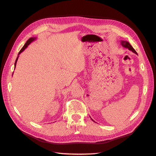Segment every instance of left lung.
<instances>
[{"mask_svg":"<svg viewBox=\"0 0 156 156\" xmlns=\"http://www.w3.org/2000/svg\"><path fill=\"white\" fill-rule=\"evenodd\" d=\"M120 44H121V45L124 47V48H127V49H128L129 50H130V51H131L132 52H133V53H135V54H137L136 53V51L133 48V47H132L131 45H130V44L129 43L128 41H123V40H121V41H120ZM91 119V118H90ZM94 121V120H93Z\"/></svg>","mask_w":156,"mask_h":156,"instance_id":"obj_1","label":"left lung"}]
</instances>
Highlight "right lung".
I'll use <instances>...</instances> for the list:
<instances>
[{
    "label": "right lung",
    "instance_id": "right-lung-1",
    "mask_svg": "<svg viewBox=\"0 0 156 156\" xmlns=\"http://www.w3.org/2000/svg\"><path fill=\"white\" fill-rule=\"evenodd\" d=\"M36 39V37H30V38H29V40H28L27 41V42H26V43H25V44L24 45V46H23V48H22V49L20 50V52H19V53H18V56H17V58H16V62H15V64H14V67H15L16 68V63H17V60H18V58H19V56H19V55H20L21 53H22V52L23 51H24L27 48V47L28 46H29V45L31 43V42H32L33 41H34Z\"/></svg>",
    "mask_w": 156,
    "mask_h": 156
}]
</instances>
